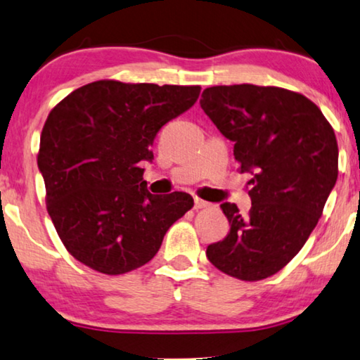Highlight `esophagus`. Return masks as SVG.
I'll return each mask as SVG.
<instances>
[{
    "instance_id": "esophagus-1",
    "label": "esophagus",
    "mask_w": 360,
    "mask_h": 360,
    "mask_svg": "<svg viewBox=\"0 0 360 360\" xmlns=\"http://www.w3.org/2000/svg\"><path fill=\"white\" fill-rule=\"evenodd\" d=\"M210 203L205 200H200V198H195V210H201V208H208Z\"/></svg>"
}]
</instances>
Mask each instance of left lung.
<instances>
[{
	"label": "left lung",
	"instance_id": "1",
	"mask_svg": "<svg viewBox=\"0 0 360 360\" xmlns=\"http://www.w3.org/2000/svg\"><path fill=\"white\" fill-rule=\"evenodd\" d=\"M200 105L234 142L240 172L252 174L249 213L221 205L231 229L206 257L234 278L264 280L300 252L323 214L338 180L336 134L311 100L278 86H210Z\"/></svg>",
	"mask_w": 360,
	"mask_h": 360
}]
</instances>
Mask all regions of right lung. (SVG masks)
I'll return each instance as SVG.
<instances>
[{
    "label": "right lung",
    "mask_w": 360,
    "mask_h": 360,
    "mask_svg": "<svg viewBox=\"0 0 360 360\" xmlns=\"http://www.w3.org/2000/svg\"><path fill=\"white\" fill-rule=\"evenodd\" d=\"M200 91L198 85L98 80L49 112L37 165L49 216L78 262L106 275L139 269L193 208L184 191L149 193L139 164L154 159L157 132L190 110Z\"/></svg>",
    "instance_id": "obj_1"
}]
</instances>
